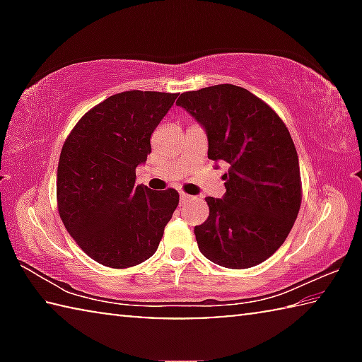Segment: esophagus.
<instances>
[{
	"mask_svg": "<svg viewBox=\"0 0 362 362\" xmlns=\"http://www.w3.org/2000/svg\"><path fill=\"white\" fill-rule=\"evenodd\" d=\"M189 199H192V196L187 194V193H183V192H180V203H182V204L187 203V201H189Z\"/></svg>",
	"mask_w": 362,
	"mask_h": 362,
	"instance_id": "obj_1",
	"label": "esophagus"
}]
</instances>
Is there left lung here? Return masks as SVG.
I'll return each instance as SVG.
<instances>
[{
    "mask_svg": "<svg viewBox=\"0 0 362 362\" xmlns=\"http://www.w3.org/2000/svg\"><path fill=\"white\" fill-rule=\"evenodd\" d=\"M177 105L206 129L207 158L228 166L223 198H206L209 217L194 226L201 254L225 268L259 265L283 246L302 204L289 131L272 107L235 84L183 93Z\"/></svg>",
    "mask_w": 362,
    "mask_h": 362,
    "instance_id": "left-lung-1",
    "label": "left lung"
}]
</instances>
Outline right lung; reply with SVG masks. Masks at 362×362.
<instances>
[{
    "label": "right lung",
    "mask_w": 362,
    "mask_h": 362,
    "mask_svg": "<svg viewBox=\"0 0 362 362\" xmlns=\"http://www.w3.org/2000/svg\"><path fill=\"white\" fill-rule=\"evenodd\" d=\"M177 94L126 90L90 108L60 151L57 207L66 231L90 259L131 268L156 252L179 206L174 188L136 185L150 137Z\"/></svg>",
    "instance_id": "right-lung-1"
}]
</instances>
